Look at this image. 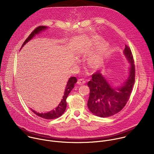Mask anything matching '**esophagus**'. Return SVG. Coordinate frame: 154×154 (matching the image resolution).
I'll use <instances>...</instances> for the list:
<instances>
[{
  "mask_svg": "<svg viewBox=\"0 0 154 154\" xmlns=\"http://www.w3.org/2000/svg\"><path fill=\"white\" fill-rule=\"evenodd\" d=\"M85 83H86V81H85V79H79L78 81H77V83H78L79 85H83V84H85Z\"/></svg>",
  "mask_w": 154,
  "mask_h": 154,
  "instance_id": "obj_1",
  "label": "esophagus"
}]
</instances>
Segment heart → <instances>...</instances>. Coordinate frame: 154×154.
Listing matches in <instances>:
<instances>
[{"mask_svg": "<svg viewBox=\"0 0 154 154\" xmlns=\"http://www.w3.org/2000/svg\"><path fill=\"white\" fill-rule=\"evenodd\" d=\"M102 62V57L100 54L91 55L88 58V63L94 68H97Z\"/></svg>", "mask_w": 154, "mask_h": 154, "instance_id": "obj_1", "label": "heart"}]
</instances>
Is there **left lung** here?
Segmentation results:
<instances>
[{
    "mask_svg": "<svg viewBox=\"0 0 154 154\" xmlns=\"http://www.w3.org/2000/svg\"><path fill=\"white\" fill-rule=\"evenodd\" d=\"M124 54L130 67L129 75L122 86L112 87L100 71L93 74L91 80L88 82L90 90L88 107L97 116L106 118L119 113L130 98L135 83V67L132 53L127 45H125Z\"/></svg>",
    "mask_w": 154,
    "mask_h": 154,
    "instance_id": "8db88e82",
    "label": "left lung"
}]
</instances>
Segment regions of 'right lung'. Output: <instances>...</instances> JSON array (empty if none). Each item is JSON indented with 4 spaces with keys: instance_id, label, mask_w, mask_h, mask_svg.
Instances as JSON below:
<instances>
[{
    "instance_id": "obj_1",
    "label": "right lung",
    "mask_w": 154,
    "mask_h": 154,
    "mask_svg": "<svg viewBox=\"0 0 154 154\" xmlns=\"http://www.w3.org/2000/svg\"><path fill=\"white\" fill-rule=\"evenodd\" d=\"M46 29H47V27H46V26H39V27H36L30 33V35L26 39V41L24 42L21 48H23L28 41L31 40L36 35L38 34L39 33H40L42 31H44ZM77 81V79L75 77H72L71 78H69V79L68 82V83L66 85V89L64 91V93L63 99H62L61 102L59 103V105H58V106L56 108H55L54 109H52V111H51L49 112L45 113H37L36 112H35L31 109L32 112L34 113L37 116H39L43 119H55V118H59L60 116H61L65 112L66 108V106H67L66 99H67L69 94L70 93V92L74 88V85L75 84Z\"/></svg>"
}]
</instances>
